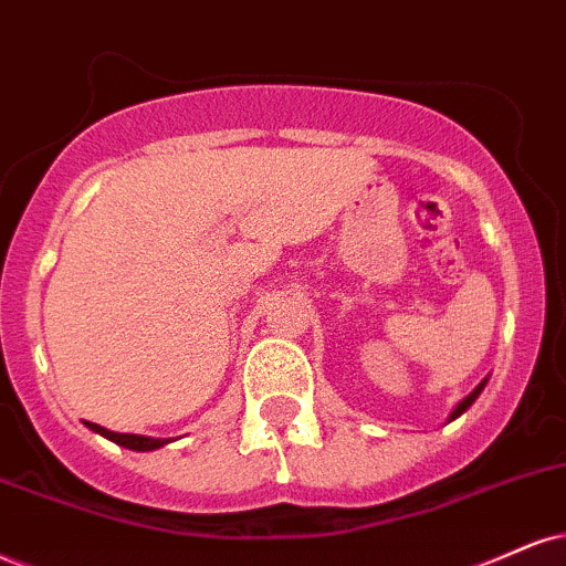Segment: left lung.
Here are the masks:
<instances>
[{
  "instance_id": "8db88e82",
  "label": "left lung",
  "mask_w": 566,
  "mask_h": 566,
  "mask_svg": "<svg viewBox=\"0 0 566 566\" xmlns=\"http://www.w3.org/2000/svg\"><path fill=\"white\" fill-rule=\"evenodd\" d=\"M483 388H485V380H483V382H480V386H478L475 390H472V394H470V396H467V399H464L462 403H459V407H457V409H453V411H451L449 422H451V420H457V417H459V415H464V411L472 407V401H475V399H478V396H480V390H483Z\"/></svg>"
}]
</instances>
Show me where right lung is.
<instances>
[{
    "mask_svg": "<svg viewBox=\"0 0 566 566\" xmlns=\"http://www.w3.org/2000/svg\"><path fill=\"white\" fill-rule=\"evenodd\" d=\"M86 424L94 432H99V436L109 438V441H113V443L125 446V449H130V451H155V449H159V446H165L167 441H170V438H167V441H165V438L134 436V432H113V430L102 428V424H96V422H86Z\"/></svg>",
    "mask_w": 566,
    "mask_h": 566,
    "instance_id": "right-lung-1",
    "label": "right lung"
}]
</instances>
